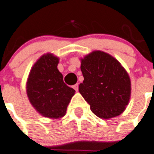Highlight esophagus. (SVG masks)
I'll return each mask as SVG.
<instances>
[{
  "label": "esophagus",
  "instance_id": "obj_1",
  "mask_svg": "<svg viewBox=\"0 0 154 154\" xmlns=\"http://www.w3.org/2000/svg\"><path fill=\"white\" fill-rule=\"evenodd\" d=\"M73 87H74V89L76 91H78V87H79V85H78V84H76L75 85H74V86H73Z\"/></svg>",
  "mask_w": 154,
  "mask_h": 154
}]
</instances>
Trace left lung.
I'll return each instance as SVG.
<instances>
[{
	"mask_svg": "<svg viewBox=\"0 0 154 154\" xmlns=\"http://www.w3.org/2000/svg\"><path fill=\"white\" fill-rule=\"evenodd\" d=\"M84 81L79 92L94 114L110 119L121 114L129 103L131 79L127 70L113 57L95 51L81 59Z\"/></svg>",
	"mask_w": 154,
	"mask_h": 154,
	"instance_id": "obj_1",
	"label": "left lung"
}]
</instances>
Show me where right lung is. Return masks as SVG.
I'll use <instances>...</instances> for the list:
<instances>
[{
  "label": "right lung",
  "mask_w": 154,
  "mask_h": 154,
  "mask_svg": "<svg viewBox=\"0 0 154 154\" xmlns=\"http://www.w3.org/2000/svg\"><path fill=\"white\" fill-rule=\"evenodd\" d=\"M58 63L59 58L52 54L41 56L30 70L26 87L34 109L44 117L53 119L64 116L75 93L63 82Z\"/></svg>",
  "instance_id": "add662e5"
}]
</instances>
